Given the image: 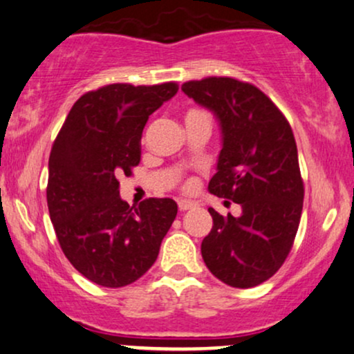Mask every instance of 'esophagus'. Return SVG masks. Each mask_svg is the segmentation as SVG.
Here are the masks:
<instances>
[{
	"instance_id": "1",
	"label": "esophagus",
	"mask_w": 354,
	"mask_h": 354,
	"mask_svg": "<svg viewBox=\"0 0 354 354\" xmlns=\"http://www.w3.org/2000/svg\"><path fill=\"white\" fill-rule=\"evenodd\" d=\"M178 206H180L181 211H186V209L194 208V206H198V203L193 201V200H180V201H178Z\"/></svg>"
}]
</instances>
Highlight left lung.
<instances>
[{
  "label": "left lung",
  "mask_w": 354,
  "mask_h": 354,
  "mask_svg": "<svg viewBox=\"0 0 354 354\" xmlns=\"http://www.w3.org/2000/svg\"><path fill=\"white\" fill-rule=\"evenodd\" d=\"M183 93L209 109L221 131L208 191L241 206L239 216L208 208L213 228L201 254L219 281L253 288L290 253L303 209L298 149L286 118L263 91L233 78L188 81Z\"/></svg>",
  "instance_id": "1"
}]
</instances>
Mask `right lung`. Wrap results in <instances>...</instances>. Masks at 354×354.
I'll return each instance as SVG.
<instances>
[{
	"label": "right lung",
	"instance_id": "obj_1",
	"mask_svg": "<svg viewBox=\"0 0 354 354\" xmlns=\"http://www.w3.org/2000/svg\"><path fill=\"white\" fill-rule=\"evenodd\" d=\"M178 93L174 83L108 84L73 104L48 163V209L64 256L104 288L135 283L156 261L178 205L149 198L131 206L120 174L140 163L148 118Z\"/></svg>",
	"mask_w": 354,
	"mask_h": 354
}]
</instances>
